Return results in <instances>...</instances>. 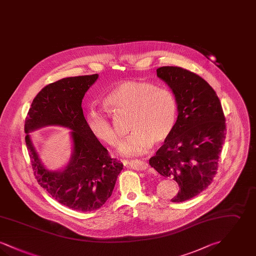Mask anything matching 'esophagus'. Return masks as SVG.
Wrapping results in <instances>:
<instances>
[{
    "mask_svg": "<svg viewBox=\"0 0 256 256\" xmlns=\"http://www.w3.org/2000/svg\"><path fill=\"white\" fill-rule=\"evenodd\" d=\"M128 165L130 168L136 170H144L148 168V164L140 160H130L128 162Z\"/></svg>",
    "mask_w": 256,
    "mask_h": 256,
    "instance_id": "1",
    "label": "esophagus"
}]
</instances>
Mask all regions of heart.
<instances>
[{"label": "heart", "mask_w": 256, "mask_h": 256, "mask_svg": "<svg viewBox=\"0 0 256 256\" xmlns=\"http://www.w3.org/2000/svg\"><path fill=\"white\" fill-rule=\"evenodd\" d=\"M104 104L116 113H130V134L119 150L126 156L146 152L154 143L165 141L172 134L176 117L178 102L166 88L148 82L126 80L118 84L104 98ZM91 132L110 146H116L120 136L104 110L90 108L86 115Z\"/></svg>", "instance_id": "obj_1"}]
</instances>
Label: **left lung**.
Here are the masks:
<instances>
[{
  "label": "left lung",
  "mask_w": 256,
  "mask_h": 256,
  "mask_svg": "<svg viewBox=\"0 0 256 256\" xmlns=\"http://www.w3.org/2000/svg\"><path fill=\"white\" fill-rule=\"evenodd\" d=\"M158 76L170 86L178 102V119L150 165L180 187L170 202L198 195L212 182L226 139V118L216 92L202 78L182 67L163 66Z\"/></svg>",
  "instance_id": "8db88e82"
}]
</instances>
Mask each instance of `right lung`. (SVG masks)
Wrapping results in <instances>:
<instances>
[{
	"instance_id": "right-lung-1",
	"label": "right lung",
	"mask_w": 256,
	"mask_h": 256,
	"mask_svg": "<svg viewBox=\"0 0 256 256\" xmlns=\"http://www.w3.org/2000/svg\"><path fill=\"white\" fill-rule=\"evenodd\" d=\"M98 74L61 78L45 86L34 98L24 121L26 145L38 184L60 204L73 210L89 212L102 206L112 195L122 163L91 132L82 102ZM45 125L72 130L74 154L61 172L47 170L40 162L29 134Z\"/></svg>"
}]
</instances>
